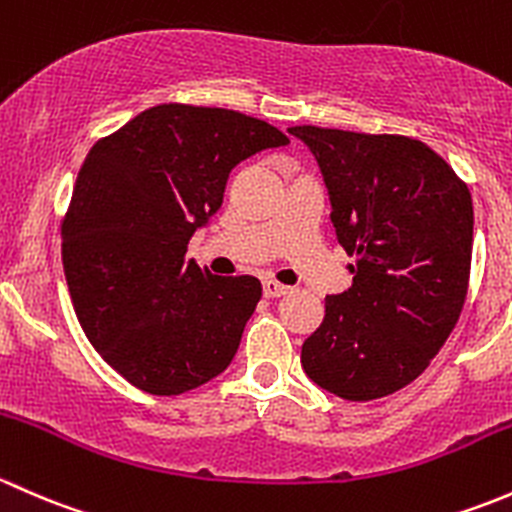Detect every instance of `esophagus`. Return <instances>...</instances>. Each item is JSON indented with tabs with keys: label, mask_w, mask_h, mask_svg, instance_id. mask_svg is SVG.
Returning <instances> with one entry per match:
<instances>
[{
	"label": "esophagus",
	"mask_w": 512,
	"mask_h": 512,
	"mask_svg": "<svg viewBox=\"0 0 512 512\" xmlns=\"http://www.w3.org/2000/svg\"><path fill=\"white\" fill-rule=\"evenodd\" d=\"M286 293H288V286H283V283L273 281V278L263 281V295H266V298H281V295Z\"/></svg>",
	"instance_id": "1"
}]
</instances>
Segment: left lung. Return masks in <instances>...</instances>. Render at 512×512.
Segmentation results:
<instances>
[{
  "label": "left lung",
  "mask_w": 512,
  "mask_h": 512,
  "mask_svg": "<svg viewBox=\"0 0 512 512\" xmlns=\"http://www.w3.org/2000/svg\"><path fill=\"white\" fill-rule=\"evenodd\" d=\"M330 194V219L352 286L325 298V318L300 350L318 387L370 402L412 384L456 328L468 293L473 202L429 145L295 125Z\"/></svg>",
  "instance_id": "8db88e82"
}]
</instances>
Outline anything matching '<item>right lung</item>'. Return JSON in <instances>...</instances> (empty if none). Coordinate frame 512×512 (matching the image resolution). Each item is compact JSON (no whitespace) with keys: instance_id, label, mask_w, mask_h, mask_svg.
I'll use <instances>...</instances> for the list:
<instances>
[{"instance_id":"1","label":"right lung","mask_w":512,"mask_h":512,"mask_svg":"<svg viewBox=\"0 0 512 512\" xmlns=\"http://www.w3.org/2000/svg\"><path fill=\"white\" fill-rule=\"evenodd\" d=\"M281 145L286 135L251 115L162 103L83 160L61 221L68 293L98 355L142 392H189L234 360L261 283L212 276L184 254L229 172Z\"/></svg>"}]
</instances>
